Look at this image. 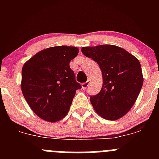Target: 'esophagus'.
Segmentation results:
<instances>
[{
	"instance_id": "esophagus-1",
	"label": "esophagus",
	"mask_w": 159,
	"mask_h": 159,
	"mask_svg": "<svg viewBox=\"0 0 159 159\" xmlns=\"http://www.w3.org/2000/svg\"><path fill=\"white\" fill-rule=\"evenodd\" d=\"M89 84H90V81H86V82L82 83V84H81V89H82L83 90L86 89H87L88 86L89 85Z\"/></svg>"
}]
</instances>
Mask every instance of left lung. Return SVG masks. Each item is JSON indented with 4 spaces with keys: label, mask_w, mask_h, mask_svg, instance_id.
<instances>
[{
    "label": "left lung",
    "mask_w": 159,
    "mask_h": 159,
    "mask_svg": "<svg viewBox=\"0 0 159 159\" xmlns=\"http://www.w3.org/2000/svg\"><path fill=\"white\" fill-rule=\"evenodd\" d=\"M81 52L100 67L103 84L90 97L94 111L107 120H118L132 108L143 84L139 61L121 48L111 44L83 47Z\"/></svg>",
    "instance_id": "left-lung-1"
}]
</instances>
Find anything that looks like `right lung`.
Wrapping results in <instances>:
<instances>
[{
  "label": "right lung",
  "mask_w": 159,
  "mask_h": 159,
  "mask_svg": "<svg viewBox=\"0 0 159 159\" xmlns=\"http://www.w3.org/2000/svg\"><path fill=\"white\" fill-rule=\"evenodd\" d=\"M78 54L76 47H51L38 52L24 65L22 93L41 119L55 122L69 111L76 91L81 88L69 65Z\"/></svg>",
  "instance_id": "obj_1"
}]
</instances>
